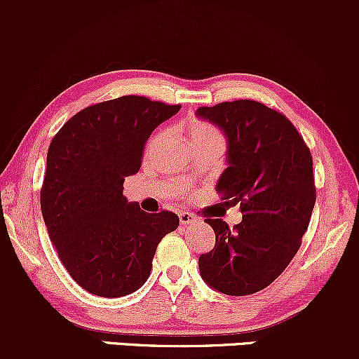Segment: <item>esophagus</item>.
Segmentation results:
<instances>
[{"instance_id":"obj_1","label":"esophagus","mask_w":359,"mask_h":359,"mask_svg":"<svg viewBox=\"0 0 359 359\" xmlns=\"http://www.w3.org/2000/svg\"><path fill=\"white\" fill-rule=\"evenodd\" d=\"M179 221H180V224L187 226V224H192V222H196V221H197V217L194 216V214H191V212H185V211H182V212L179 214Z\"/></svg>"}]
</instances>
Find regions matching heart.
<instances>
[{
    "instance_id": "b5f03b06",
    "label": "heart",
    "mask_w": 359,
    "mask_h": 359,
    "mask_svg": "<svg viewBox=\"0 0 359 359\" xmlns=\"http://www.w3.org/2000/svg\"><path fill=\"white\" fill-rule=\"evenodd\" d=\"M187 131H189V138H191V142H201V140H211V138L221 137V135L216 131V128L211 126L205 121H199V119L189 123Z\"/></svg>"
}]
</instances>
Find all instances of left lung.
Wrapping results in <instances>:
<instances>
[{
  "label": "left lung",
  "mask_w": 359,
  "mask_h": 359,
  "mask_svg": "<svg viewBox=\"0 0 359 359\" xmlns=\"http://www.w3.org/2000/svg\"><path fill=\"white\" fill-rule=\"evenodd\" d=\"M228 140V168L216 191L240 204L234 228L205 219L216 245L199 257L201 277L226 295H250L269 287L295 257L316 204L312 155L299 131L278 111L238 100L196 111Z\"/></svg>",
  "instance_id": "1"
}]
</instances>
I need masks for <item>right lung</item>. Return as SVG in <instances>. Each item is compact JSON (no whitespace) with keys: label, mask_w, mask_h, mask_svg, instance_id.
<instances>
[{"label":"right lung","mask_w":359,"mask_h":359,"mask_svg":"<svg viewBox=\"0 0 359 359\" xmlns=\"http://www.w3.org/2000/svg\"><path fill=\"white\" fill-rule=\"evenodd\" d=\"M179 109L143 96L97 102L74 114L48 147L43 221L62 265L90 294L137 292L150 277L158 243L179 226L177 214H148L123 196L151 131Z\"/></svg>","instance_id":"1"}]
</instances>
